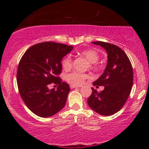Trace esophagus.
I'll return each instance as SVG.
<instances>
[{
	"label": "esophagus",
	"instance_id": "esophagus-1",
	"mask_svg": "<svg viewBox=\"0 0 149 149\" xmlns=\"http://www.w3.org/2000/svg\"><path fill=\"white\" fill-rule=\"evenodd\" d=\"M70 88H71V89H73V88H80V86H77V85H70Z\"/></svg>",
	"mask_w": 149,
	"mask_h": 149
}]
</instances>
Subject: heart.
Wrapping results in <instances>:
<instances>
[{
    "label": "heart",
    "instance_id": "1",
    "mask_svg": "<svg viewBox=\"0 0 149 149\" xmlns=\"http://www.w3.org/2000/svg\"><path fill=\"white\" fill-rule=\"evenodd\" d=\"M80 55L85 57L89 61L90 67L91 69H96L97 67V61L100 59V54L97 51L92 49H87L82 50L80 52ZM61 66L66 71L69 70L72 66V59L70 55H66L61 61ZM89 76L86 73L73 71L67 74L65 77V80L73 85H80L85 79L88 78Z\"/></svg>",
    "mask_w": 149,
    "mask_h": 149
}]
</instances>
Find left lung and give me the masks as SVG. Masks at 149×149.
Masks as SVG:
<instances>
[{
	"mask_svg": "<svg viewBox=\"0 0 149 149\" xmlns=\"http://www.w3.org/2000/svg\"><path fill=\"white\" fill-rule=\"evenodd\" d=\"M106 49L108 62L103 74L93 83L95 86H104L97 92L92 88L88 104L92 110L103 116L119 111L127 102L133 84V69L125 52L118 46L102 41L92 42Z\"/></svg>",
	"mask_w": 149,
	"mask_h": 149,
	"instance_id": "1",
	"label": "left lung"
}]
</instances>
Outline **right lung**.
Returning a JSON list of instances; mask_svg holds the SVG:
<instances>
[{"label": "right lung", "instance_id": "obj_1", "mask_svg": "<svg viewBox=\"0 0 149 149\" xmlns=\"http://www.w3.org/2000/svg\"><path fill=\"white\" fill-rule=\"evenodd\" d=\"M73 46L54 42L36 44L26 51L20 59L17 82L20 96L26 106L42 118L52 116L64 108L70 87L59 76L63 57ZM50 84L57 90L48 88Z\"/></svg>", "mask_w": 149, "mask_h": 149}]
</instances>
